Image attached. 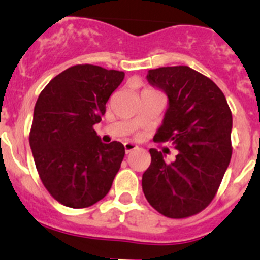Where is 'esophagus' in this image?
<instances>
[{
	"instance_id": "esophagus-1",
	"label": "esophagus",
	"mask_w": 260,
	"mask_h": 260,
	"mask_svg": "<svg viewBox=\"0 0 260 260\" xmlns=\"http://www.w3.org/2000/svg\"><path fill=\"white\" fill-rule=\"evenodd\" d=\"M124 148H125V152L127 153H129V152H132V151H135V150H137V145H136V143H133V142H125L124 143Z\"/></svg>"
}]
</instances>
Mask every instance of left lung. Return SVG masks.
Here are the masks:
<instances>
[{"instance_id":"1","label":"left lung","mask_w":260,"mask_h":260,"mask_svg":"<svg viewBox=\"0 0 260 260\" xmlns=\"http://www.w3.org/2000/svg\"><path fill=\"white\" fill-rule=\"evenodd\" d=\"M168 96V109L155 140L171 142L178 155L151 148L142 175L146 200L161 215L184 218L213 200L231 160L233 114L220 87L188 66L160 67L146 76Z\"/></svg>"}]
</instances>
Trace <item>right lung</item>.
<instances>
[{"instance_id":"right-lung-1","label":"right lung","mask_w":260,"mask_h":260,"mask_svg":"<svg viewBox=\"0 0 260 260\" xmlns=\"http://www.w3.org/2000/svg\"><path fill=\"white\" fill-rule=\"evenodd\" d=\"M123 79L122 71L77 64L50 80L38 98L30 148L47 190L67 207L92 206L112 188L124 146L103 143L92 125Z\"/></svg>"}]
</instances>
